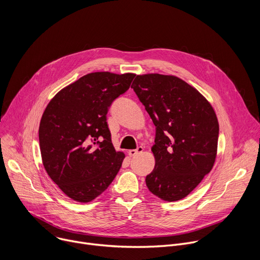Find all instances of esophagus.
<instances>
[{
  "mask_svg": "<svg viewBox=\"0 0 260 260\" xmlns=\"http://www.w3.org/2000/svg\"><path fill=\"white\" fill-rule=\"evenodd\" d=\"M143 150H144V148H143L142 146H139V147L137 148V149L128 150V154H129V156H136V155H138V154L142 153V152H143Z\"/></svg>",
  "mask_w": 260,
  "mask_h": 260,
  "instance_id": "34e87169",
  "label": "esophagus"
}]
</instances>
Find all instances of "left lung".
<instances>
[{
    "instance_id": "obj_1",
    "label": "left lung",
    "mask_w": 260,
    "mask_h": 260,
    "mask_svg": "<svg viewBox=\"0 0 260 260\" xmlns=\"http://www.w3.org/2000/svg\"><path fill=\"white\" fill-rule=\"evenodd\" d=\"M132 88L155 125L153 171L146 185L167 202L187 197L212 170L219 124L210 103L176 76L138 75Z\"/></svg>"
}]
</instances>
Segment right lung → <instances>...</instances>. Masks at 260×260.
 Listing matches in <instances>:
<instances>
[{"label":"right lung","instance_id":"add662e5","mask_svg":"<svg viewBox=\"0 0 260 260\" xmlns=\"http://www.w3.org/2000/svg\"><path fill=\"white\" fill-rule=\"evenodd\" d=\"M135 76L90 73L62 88L47 105L39 126L43 166L72 200L91 202L119 172L124 154L114 149L107 113Z\"/></svg>","mask_w":260,"mask_h":260}]
</instances>
